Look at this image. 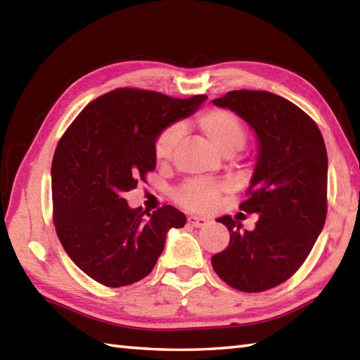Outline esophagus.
Wrapping results in <instances>:
<instances>
[{"mask_svg": "<svg viewBox=\"0 0 360 360\" xmlns=\"http://www.w3.org/2000/svg\"><path fill=\"white\" fill-rule=\"evenodd\" d=\"M187 223H188V226H193V227H202V226H205V224L209 223V219L192 215V217L187 218Z\"/></svg>", "mask_w": 360, "mask_h": 360, "instance_id": "1", "label": "esophagus"}]
</instances>
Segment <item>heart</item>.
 <instances>
[{
	"instance_id": "obj_1",
	"label": "heart",
	"mask_w": 360,
	"mask_h": 360,
	"mask_svg": "<svg viewBox=\"0 0 360 360\" xmlns=\"http://www.w3.org/2000/svg\"><path fill=\"white\" fill-rule=\"evenodd\" d=\"M196 127L207 141L226 158L236 155L246 143V129L240 119L226 110H209L196 119ZM181 139V128L172 125L158 136L155 142V158L158 162H168L173 158ZM224 184L207 179H190L174 192V201L192 212H210L215 207Z\"/></svg>"
}]
</instances>
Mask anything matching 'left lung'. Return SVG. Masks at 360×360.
<instances>
[{
  "label": "left lung",
  "instance_id": "left-lung-1",
  "mask_svg": "<svg viewBox=\"0 0 360 360\" xmlns=\"http://www.w3.org/2000/svg\"><path fill=\"white\" fill-rule=\"evenodd\" d=\"M212 103L233 111L257 137V162L240 210L254 231L221 217L231 241L212 257L218 277L243 292L286 281L314 246L326 219L328 156L322 133L297 105L267 91H231Z\"/></svg>",
  "mask_w": 360,
  "mask_h": 360
}]
</instances>
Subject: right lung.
Masks as SVG:
<instances>
[{
    "instance_id": "1",
    "label": "right lung",
    "mask_w": 360,
    "mask_h": 360,
    "mask_svg": "<svg viewBox=\"0 0 360 360\" xmlns=\"http://www.w3.org/2000/svg\"><path fill=\"white\" fill-rule=\"evenodd\" d=\"M205 98L114 89L91 102L60 139L51 168L53 223L66 254L93 280L120 288L145 278L168 231L184 227L186 215L173 205L145 217L124 195L155 170L158 136Z\"/></svg>"
}]
</instances>
